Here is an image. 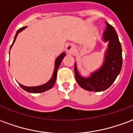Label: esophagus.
<instances>
[{
  "label": "esophagus",
  "instance_id": "esophagus-1",
  "mask_svg": "<svg viewBox=\"0 0 133 133\" xmlns=\"http://www.w3.org/2000/svg\"><path fill=\"white\" fill-rule=\"evenodd\" d=\"M74 50H75V46L72 44L70 43L66 45V50L68 51V52L71 53V52L74 51Z\"/></svg>",
  "mask_w": 133,
  "mask_h": 133
}]
</instances>
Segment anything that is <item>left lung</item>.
Segmentation results:
<instances>
[{"mask_svg": "<svg viewBox=\"0 0 133 133\" xmlns=\"http://www.w3.org/2000/svg\"><path fill=\"white\" fill-rule=\"evenodd\" d=\"M105 31L103 35V41L108 42V48L105 55V61L100 68L88 78L82 77L77 69L75 63V75L78 85L88 91L100 92L105 90L114 83L119 75L122 65V48L118 36L114 28L106 22Z\"/></svg>", "mask_w": 133, "mask_h": 133, "instance_id": "1", "label": "left lung"}]
</instances>
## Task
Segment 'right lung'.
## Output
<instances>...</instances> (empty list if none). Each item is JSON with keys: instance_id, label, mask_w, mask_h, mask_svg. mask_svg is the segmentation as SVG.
<instances>
[{"instance_id": "right-lung-1", "label": "right lung", "mask_w": 133, "mask_h": 133, "mask_svg": "<svg viewBox=\"0 0 133 133\" xmlns=\"http://www.w3.org/2000/svg\"><path fill=\"white\" fill-rule=\"evenodd\" d=\"M25 28L26 27L21 28H20V29L18 30V31L16 32V36H15V38H14V40H13V43H12L11 46H10V48H11V47L13 46V43H14V42L16 41L17 35H18V33H21L22 30H23L24 29H25ZM65 52H63V53H61V55H59L58 58H56V60H55V68H54V71H53V74H52V78H51V79H50L48 82H47L46 83L43 84V85H42L34 87H27L25 86V85H23L21 84L18 83L19 85H20V86L24 90H25V91H27V92H33V93L43 92H45V91L48 90H50V88H52V86H53L54 84H55V81H56V76H57V72H58V68L60 66V64H61L62 60H63L64 57H65Z\"/></svg>"}]
</instances>
